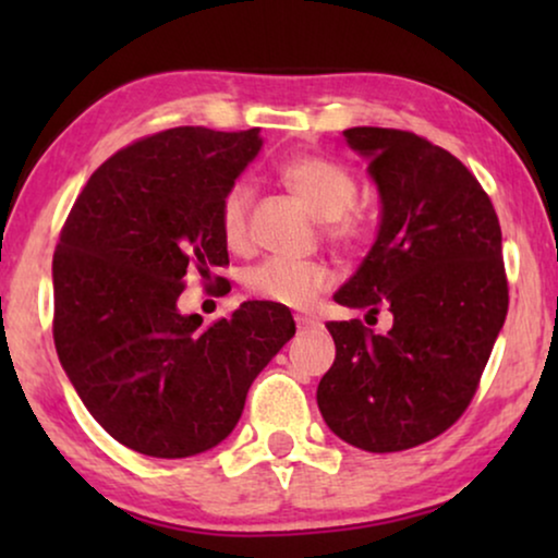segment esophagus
<instances>
[{
    "label": "esophagus",
    "instance_id": "34e87169",
    "mask_svg": "<svg viewBox=\"0 0 558 558\" xmlns=\"http://www.w3.org/2000/svg\"><path fill=\"white\" fill-rule=\"evenodd\" d=\"M296 327H300V332H307V330H315L317 323L310 317H296Z\"/></svg>",
    "mask_w": 558,
    "mask_h": 558
}]
</instances>
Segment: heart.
<instances>
[{"label": "heart", "mask_w": 558, "mask_h": 558, "mask_svg": "<svg viewBox=\"0 0 558 558\" xmlns=\"http://www.w3.org/2000/svg\"><path fill=\"white\" fill-rule=\"evenodd\" d=\"M279 178L307 205L312 216L323 223H330L332 239H353L357 226L345 213L355 205L357 185L345 167L327 157L296 155L279 165ZM251 201H254V187L248 180H235L220 197V235L231 248H243V243H246ZM332 279V271L325 264L266 258L254 269H248L246 287L251 294L264 302L307 310L325 289H330Z\"/></svg>", "instance_id": "obj_1"}]
</instances>
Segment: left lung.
<instances>
[{"label":"left lung","mask_w":558,"mask_h":558,"mask_svg":"<svg viewBox=\"0 0 558 558\" xmlns=\"http://www.w3.org/2000/svg\"><path fill=\"white\" fill-rule=\"evenodd\" d=\"M348 147L378 190L376 241L335 292L350 310H388L391 330L327 323L335 363L317 386L325 424L365 452H401L449 429L475 396L508 315L502 235L480 182L411 132L353 126Z\"/></svg>","instance_id":"obj_1"}]
</instances>
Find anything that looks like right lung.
<instances>
[{"label": "right lung", "mask_w": 558, "mask_h": 558, "mask_svg": "<svg viewBox=\"0 0 558 558\" xmlns=\"http://www.w3.org/2000/svg\"><path fill=\"white\" fill-rule=\"evenodd\" d=\"M262 147L258 129H167L106 159L65 220L52 256L60 365L134 452L180 460L220 445L296 330L271 302H243L210 327L178 307L187 274L228 264L220 197Z\"/></svg>", "instance_id": "obj_1"}]
</instances>
